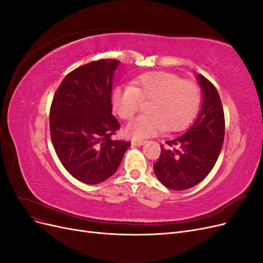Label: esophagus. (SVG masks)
Instances as JSON below:
<instances>
[{"instance_id":"1","label":"esophagus","mask_w":263,"mask_h":263,"mask_svg":"<svg viewBox=\"0 0 263 263\" xmlns=\"http://www.w3.org/2000/svg\"><path fill=\"white\" fill-rule=\"evenodd\" d=\"M144 144H145V140H141V139H133L132 140V145L133 146L138 147V146H142Z\"/></svg>"}]
</instances>
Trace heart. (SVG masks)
Returning a JSON list of instances; mask_svg holds the SVG:
<instances>
[{"label": "heart", "mask_w": 263, "mask_h": 263, "mask_svg": "<svg viewBox=\"0 0 263 263\" xmlns=\"http://www.w3.org/2000/svg\"><path fill=\"white\" fill-rule=\"evenodd\" d=\"M149 103L147 114L136 117L124 128V135L144 139L163 132L181 130L192 121L201 103L195 83L183 81L168 72L142 74L129 86H117L110 94L113 110L122 119H130L139 109L140 102Z\"/></svg>", "instance_id": "1"}]
</instances>
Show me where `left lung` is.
<instances>
[{
	"mask_svg": "<svg viewBox=\"0 0 263 263\" xmlns=\"http://www.w3.org/2000/svg\"><path fill=\"white\" fill-rule=\"evenodd\" d=\"M202 106L190 128L161 145L154 164L156 177L170 190L183 191L198 184L214 168L224 144L225 117L219 94L208 79L196 76Z\"/></svg>",
	"mask_w": 263,
	"mask_h": 263,
	"instance_id": "obj_1",
	"label": "left lung"
}]
</instances>
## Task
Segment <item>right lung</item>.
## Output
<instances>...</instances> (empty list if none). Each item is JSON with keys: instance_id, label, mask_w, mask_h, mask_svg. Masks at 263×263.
I'll return each instance as SVG.
<instances>
[{"instance_id": "obj_1", "label": "right lung", "mask_w": 263, "mask_h": 263, "mask_svg": "<svg viewBox=\"0 0 263 263\" xmlns=\"http://www.w3.org/2000/svg\"><path fill=\"white\" fill-rule=\"evenodd\" d=\"M118 60L102 59L70 72L50 108L52 145L67 171L86 184L107 180L130 142L114 140L119 124L112 115L113 79Z\"/></svg>"}]
</instances>
